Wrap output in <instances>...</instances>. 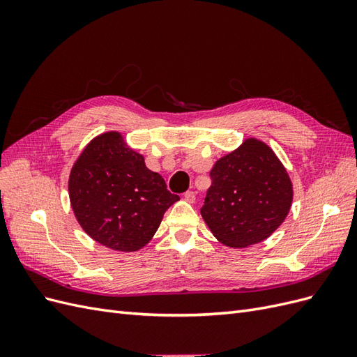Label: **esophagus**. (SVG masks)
Masks as SVG:
<instances>
[{
  "label": "esophagus",
  "mask_w": 357,
  "mask_h": 357,
  "mask_svg": "<svg viewBox=\"0 0 357 357\" xmlns=\"http://www.w3.org/2000/svg\"><path fill=\"white\" fill-rule=\"evenodd\" d=\"M185 199H186L188 202L193 204V202H195V199H197V193L192 192V190H188V192L185 193Z\"/></svg>",
  "instance_id": "34e87169"
}]
</instances>
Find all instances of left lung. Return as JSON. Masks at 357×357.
I'll use <instances>...</instances> for the list:
<instances>
[{"label": "left lung", "instance_id": "obj_1", "mask_svg": "<svg viewBox=\"0 0 357 357\" xmlns=\"http://www.w3.org/2000/svg\"><path fill=\"white\" fill-rule=\"evenodd\" d=\"M201 215L222 244L244 248L266 240L289 214L294 188L271 147L247 138L210 171Z\"/></svg>", "mask_w": 357, "mask_h": 357}]
</instances>
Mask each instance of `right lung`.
<instances>
[{"mask_svg": "<svg viewBox=\"0 0 357 357\" xmlns=\"http://www.w3.org/2000/svg\"><path fill=\"white\" fill-rule=\"evenodd\" d=\"M68 192L83 231L117 252L144 247L164 213L180 199L114 131L95 137L84 147L73 165Z\"/></svg>", "mask_w": 357, "mask_h": 357, "instance_id": "1", "label": "right lung"}]
</instances>
